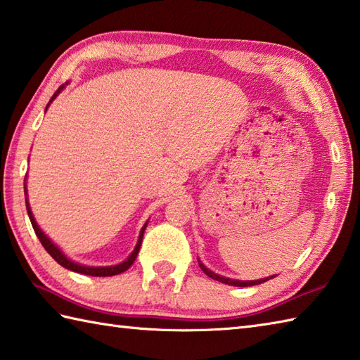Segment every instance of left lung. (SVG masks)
Instances as JSON below:
<instances>
[{"label":"left lung","instance_id":"1","mask_svg":"<svg viewBox=\"0 0 360 360\" xmlns=\"http://www.w3.org/2000/svg\"><path fill=\"white\" fill-rule=\"evenodd\" d=\"M200 264V269L207 274L209 278H212L215 281H218V283H223V284H228V285H236V287H250V285H257V284H262V283H266L269 279H273L274 276H270V278H264V279H257V281H237V279H231V278H224V276H220V274H217L214 271H210L209 269H206L204 266V264H201V260H198Z\"/></svg>","mask_w":360,"mask_h":360}]
</instances>
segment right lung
<instances>
[{
    "label": "right lung",
    "instance_id": "1",
    "mask_svg": "<svg viewBox=\"0 0 360 360\" xmlns=\"http://www.w3.org/2000/svg\"><path fill=\"white\" fill-rule=\"evenodd\" d=\"M63 87H65V84H62V86H60L58 90H56V94L51 96V100H49V103L46 104V109H48V105L53 103L54 98L60 94V90H62ZM25 195H26V182H25ZM26 210H27V215H30V220H31V224H32V228H34L35 236L39 237L40 243L44 245V248L48 251V255L51 256L59 265H62L63 269L72 270V271H76V273H81V274H89V276H115V274H120V273H123V271L128 270L129 266L134 264V260H136L137 255H139L140 246H142L143 232H145V228H146V224H148V221H146L145 226L142 228V231H140V236H139V240H137L136 248H134V251L131 252V256H129L128 259H126L124 262L118 264V265H110V266H86V265L76 264V262H73V260H70V259H68L65 255H63V252L58 248V246H56L51 240H49L45 232L39 228L37 223H35V218H34V215H32V212H31V207H30V202H27V200H26Z\"/></svg>",
    "mask_w": 360,
    "mask_h": 360
}]
</instances>
